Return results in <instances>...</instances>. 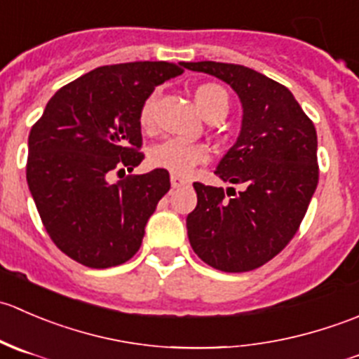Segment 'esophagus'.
<instances>
[{"label":"esophagus","instance_id":"34e87169","mask_svg":"<svg viewBox=\"0 0 359 359\" xmlns=\"http://www.w3.org/2000/svg\"><path fill=\"white\" fill-rule=\"evenodd\" d=\"M170 182H172L173 189H179V187H187L191 184L189 180L182 179V177L175 175V173H172V177H170Z\"/></svg>","mask_w":359,"mask_h":359}]
</instances>
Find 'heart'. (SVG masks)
Returning <instances> with one entry per match:
<instances>
[{
  "label": "heart",
  "instance_id": "1",
  "mask_svg": "<svg viewBox=\"0 0 359 359\" xmlns=\"http://www.w3.org/2000/svg\"><path fill=\"white\" fill-rule=\"evenodd\" d=\"M194 100L203 114L208 118L212 114H226L229 100L222 86L215 83H203L194 90ZM154 104H156V93L146 97L139 111V123L142 128H149L153 125ZM149 159L154 166L165 168L168 172L187 175L194 166L201 165L208 159V149L201 144L186 142L180 139H165L156 146L151 147Z\"/></svg>",
  "mask_w": 359,
  "mask_h": 359
}]
</instances>
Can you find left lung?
<instances>
[{
    "label": "left lung",
    "mask_w": 359,
    "mask_h": 359,
    "mask_svg": "<svg viewBox=\"0 0 359 359\" xmlns=\"http://www.w3.org/2000/svg\"><path fill=\"white\" fill-rule=\"evenodd\" d=\"M191 71L226 81L243 106L236 144L215 170L234 187L194 182L198 205L187 215L194 253L224 273H247L269 262L299 229L318 186V135L287 86L224 62H186Z\"/></svg>",
    "instance_id": "obj_1"
}]
</instances>
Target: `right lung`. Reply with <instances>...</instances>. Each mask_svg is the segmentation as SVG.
I'll list each match as a JSON object with an SVG mask.
<instances>
[{
	"instance_id": "obj_1",
	"label": "right lung",
	"mask_w": 359,
	"mask_h": 359,
	"mask_svg": "<svg viewBox=\"0 0 359 359\" xmlns=\"http://www.w3.org/2000/svg\"><path fill=\"white\" fill-rule=\"evenodd\" d=\"M184 64L97 67L62 86L29 133L27 186L57 248L93 269L119 266L142 245L146 224L168 193L170 175L132 172L144 154L139 111Z\"/></svg>"
}]
</instances>
